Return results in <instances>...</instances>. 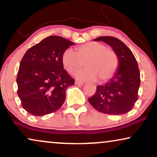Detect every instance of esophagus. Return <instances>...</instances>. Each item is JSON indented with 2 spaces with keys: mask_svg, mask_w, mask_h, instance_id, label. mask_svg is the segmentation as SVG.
I'll return each instance as SVG.
<instances>
[{
  "mask_svg": "<svg viewBox=\"0 0 157 157\" xmlns=\"http://www.w3.org/2000/svg\"><path fill=\"white\" fill-rule=\"evenodd\" d=\"M75 85L78 86H82L84 85V82H81V81H79V80H76Z\"/></svg>",
  "mask_w": 157,
  "mask_h": 157,
  "instance_id": "obj_1",
  "label": "esophagus"
}]
</instances>
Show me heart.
Instances as JSON below:
<instances>
[{
  "label": "heart",
  "mask_w": 157,
  "mask_h": 157,
  "mask_svg": "<svg viewBox=\"0 0 157 157\" xmlns=\"http://www.w3.org/2000/svg\"><path fill=\"white\" fill-rule=\"evenodd\" d=\"M86 68L78 72L77 78L84 80L105 82L115 74L119 66L117 55L98 42H90L78 46L75 52L67 49L62 55V63L67 72L76 73L84 65Z\"/></svg>",
  "instance_id": "b5f03b06"
}]
</instances>
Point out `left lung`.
I'll use <instances>...</instances> for the list:
<instances>
[{
	"mask_svg": "<svg viewBox=\"0 0 157 157\" xmlns=\"http://www.w3.org/2000/svg\"><path fill=\"white\" fill-rule=\"evenodd\" d=\"M94 41H102L109 45L117 55L119 66L114 76L105 85H98L96 92L88 101L101 113L113 115L127 113L137 100L140 86V73L135 57L116 37L101 36Z\"/></svg>",
	"mask_w": 157,
	"mask_h": 157,
	"instance_id": "obj_1",
	"label": "left lung"
}]
</instances>
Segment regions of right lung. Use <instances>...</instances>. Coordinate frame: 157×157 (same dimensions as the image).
I'll return each mask as SVG.
<instances>
[{"label":"right lung","mask_w":157,"mask_h":157,"mask_svg":"<svg viewBox=\"0 0 157 157\" xmlns=\"http://www.w3.org/2000/svg\"><path fill=\"white\" fill-rule=\"evenodd\" d=\"M74 43L57 35L45 37L28 49L17 75V95L23 109L35 116L57 111L66 90L74 85L62 63V55Z\"/></svg>","instance_id":"obj_1"}]
</instances>
